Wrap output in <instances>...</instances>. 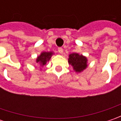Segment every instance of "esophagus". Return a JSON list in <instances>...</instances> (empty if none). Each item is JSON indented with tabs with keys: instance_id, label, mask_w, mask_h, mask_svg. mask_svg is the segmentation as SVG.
I'll use <instances>...</instances> for the list:
<instances>
[{
	"instance_id": "34e87169",
	"label": "esophagus",
	"mask_w": 121,
	"mask_h": 121,
	"mask_svg": "<svg viewBox=\"0 0 121 121\" xmlns=\"http://www.w3.org/2000/svg\"><path fill=\"white\" fill-rule=\"evenodd\" d=\"M58 51L60 54H62L63 52V49L62 48H58Z\"/></svg>"
}]
</instances>
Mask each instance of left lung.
<instances>
[{
  "mask_svg": "<svg viewBox=\"0 0 121 121\" xmlns=\"http://www.w3.org/2000/svg\"><path fill=\"white\" fill-rule=\"evenodd\" d=\"M87 61L86 57L77 53L71 54L68 60L69 63L72 65L73 69L77 73L81 72L87 67Z\"/></svg>",
  "mask_w": 121,
  "mask_h": 121,
  "instance_id": "8db88e82",
  "label": "left lung"
}]
</instances>
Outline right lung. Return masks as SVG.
<instances>
[{
	"instance_id": "right-lung-1",
	"label": "right lung",
	"mask_w": 121,
	"mask_h": 121,
	"mask_svg": "<svg viewBox=\"0 0 121 121\" xmlns=\"http://www.w3.org/2000/svg\"><path fill=\"white\" fill-rule=\"evenodd\" d=\"M53 54L52 52H42L39 56L36 59V63H40L41 66H44L46 65L47 61H48L50 58H51L52 55Z\"/></svg>"
}]
</instances>
